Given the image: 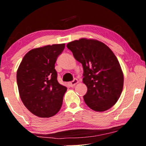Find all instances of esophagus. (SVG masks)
Listing matches in <instances>:
<instances>
[{
  "label": "esophagus",
  "mask_w": 146,
  "mask_h": 146,
  "mask_svg": "<svg viewBox=\"0 0 146 146\" xmlns=\"http://www.w3.org/2000/svg\"><path fill=\"white\" fill-rule=\"evenodd\" d=\"M78 82V80L76 79V78H75V79H74V80L73 81H72V82H69V85H70V86H71V87H73V86H74Z\"/></svg>",
  "instance_id": "obj_1"
}]
</instances>
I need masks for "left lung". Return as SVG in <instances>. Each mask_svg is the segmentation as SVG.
<instances>
[{"mask_svg": "<svg viewBox=\"0 0 146 146\" xmlns=\"http://www.w3.org/2000/svg\"><path fill=\"white\" fill-rule=\"evenodd\" d=\"M67 48L82 64L83 82L88 88L84 96L85 103L96 111L113 106L120 97L123 74L116 56L100 41L81 38L70 42Z\"/></svg>", "mask_w": 146, "mask_h": 146, "instance_id": "left-lung-1", "label": "left lung"}]
</instances>
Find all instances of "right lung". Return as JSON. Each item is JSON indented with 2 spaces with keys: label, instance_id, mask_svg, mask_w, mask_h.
I'll use <instances>...</instances> for the list:
<instances>
[{
  "label": "right lung",
  "instance_id": "right-lung-1",
  "mask_svg": "<svg viewBox=\"0 0 146 146\" xmlns=\"http://www.w3.org/2000/svg\"><path fill=\"white\" fill-rule=\"evenodd\" d=\"M65 44L34 48L24 56L17 73L21 100L34 115L50 117L58 112L67 88L57 80L55 63Z\"/></svg>",
  "mask_w": 146,
  "mask_h": 146
}]
</instances>
